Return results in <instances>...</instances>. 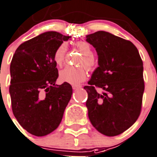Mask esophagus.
Listing matches in <instances>:
<instances>
[{"instance_id":"esophagus-1","label":"esophagus","mask_w":157,"mask_h":157,"mask_svg":"<svg viewBox=\"0 0 157 157\" xmlns=\"http://www.w3.org/2000/svg\"><path fill=\"white\" fill-rule=\"evenodd\" d=\"M82 87V86L81 85H72V88L74 89V90H77V89H79Z\"/></svg>"}]
</instances>
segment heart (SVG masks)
I'll use <instances>...</instances> for the list:
<instances>
[{"label": "heart", "instance_id": "1", "mask_svg": "<svg viewBox=\"0 0 157 157\" xmlns=\"http://www.w3.org/2000/svg\"><path fill=\"white\" fill-rule=\"evenodd\" d=\"M76 47L82 52V56L78 61V64H81V66H66L60 72V78L61 81L73 85L80 84L86 79L87 75L86 66L89 70H92L96 65V59L92 55V48L87 42H78ZM66 50L67 46L66 43L61 44L55 50L53 59L57 66H61L63 64Z\"/></svg>", "mask_w": 157, "mask_h": 157}]
</instances>
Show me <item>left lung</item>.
Segmentation results:
<instances>
[{
    "mask_svg": "<svg viewBox=\"0 0 157 157\" xmlns=\"http://www.w3.org/2000/svg\"><path fill=\"white\" fill-rule=\"evenodd\" d=\"M86 41L96 48L99 66L84 86L88 117L103 135H118L140 114L144 91L142 59L130 41L107 31L87 35Z\"/></svg>",
    "mask_w": 157,
    "mask_h": 157,
    "instance_id": "obj_1",
    "label": "left lung"
}]
</instances>
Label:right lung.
I'll return each instance as SVG.
<instances>
[{
	"label": "right lung",
	"instance_id": "1",
	"mask_svg": "<svg viewBox=\"0 0 157 157\" xmlns=\"http://www.w3.org/2000/svg\"><path fill=\"white\" fill-rule=\"evenodd\" d=\"M71 38L47 31L15 51L10 64L12 109L20 125L31 135L44 136L56 130L71 100V84H56L58 71L53 59L57 48Z\"/></svg>",
	"mask_w": 157,
	"mask_h": 157
}]
</instances>
